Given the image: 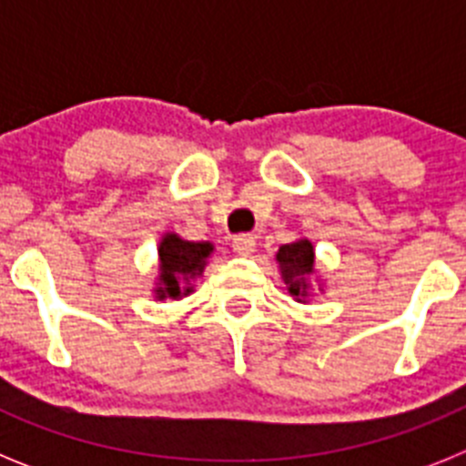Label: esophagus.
<instances>
[{"label": "esophagus", "mask_w": 466, "mask_h": 466, "mask_svg": "<svg viewBox=\"0 0 466 466\" xmlns=\"http://www.w3.org/2000/svg\"><path fill=\"white\" fill-rule=\"evenodd\" d=\"M254 247H257V240H254V236H249V233H242V236L233 238V252H236L238 257H249V254L254 252Z\"/></svg>", "instance_id": "esophagus-1"}]
</instances>
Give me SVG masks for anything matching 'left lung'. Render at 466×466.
Instances as JSON below:
<instances>
[{
  "label": "left lung",
  "instance_id": "left-lung-1",
  "mask_svg": "<svg viewBox=\"0 0 466 466\" xmlns=\"http://www.w3.org/2000/svg\"><path fill=\"white\" fill-rule=\"evenodd\" d=\"M279 273L284 284L289 287V294L296 300L308 299L310 294V275L315 266V249L310 240H296L289 245H282L278 249Z\"/></svg>",
  "mask_w": 466,
  "mask_h": 466
}]
</instances>
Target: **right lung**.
Returning <instances> with one entry per match:
<instances>
[{
	"label": "right lung",
	"mask_w": 466,
	"mask_h": 466,
	"mask_svg": "<svg viewBox=\"0 0 466 466\" xmlns=\"http://www.w3.org/2000/svg\"><path fill=\"white\" fill-rule=\"evenodd\" d=\"M214 247L209 242H188L177 233H167L158 247L160 278L156 299H182L191 294V279L203 273Z\"/></svg>",
	"instance_id": "obj_1"
}]
</instances>
